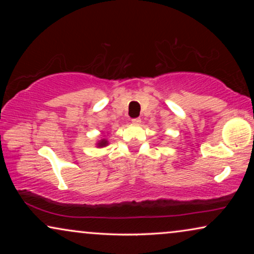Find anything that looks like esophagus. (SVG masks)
<instances>
[{"instance_id": "esophagus-1", "label": "esophagus", "mask_w": 254, "mask_h": 254, "mask_svg": "<svg viewBox=\"0 0 254 254\" xmlns=\"http://www.w3.org/2000/svg\"><path fill=\"white\" fill-rule=\"evenodd\" d=\"M131 123H133L134 125H138L141 123V119L140 118H134V119H131Z\"/></svg>"}]
</instances>
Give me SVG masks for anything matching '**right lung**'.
I'll list each match as a JSON object with an SVG mask.
<instances>
[{
  "label": "right lung",
  "mask_w": 254,
  "mask_h": 254,
  "mask_svg": "<svg viewBox=\"0 0 254 254\" xmlns=\"http://www.w3.org/2000/svg\"><path fill=\"white\" fill-rule=\"evenodd\" d=\"M107 144H109V141H107V140H105V138H103V140H100L99 142H98V143H97V147H106V145Z\"/></svg>",
  "instance_id": "1"
}]
</instances>
